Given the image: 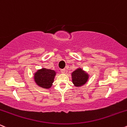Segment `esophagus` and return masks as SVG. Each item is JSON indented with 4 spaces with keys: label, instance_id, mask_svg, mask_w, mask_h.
<instances>
[{
    "label": "esophagus",
    "instance_id": "1",
    "mask_svg": "<svg viewBox=\"0 0 127 127\" xmlns=\"http://www.w3.org/2000/svg\"><path fill=\"white\" fill-rule=\"evenodd\" d=\"M61 72L63 73V74H64V73L65 72V69H62L61 70Z\"/></svg>",
    "mask_w": 127,
    "mask_h": 127
}]
</instances>
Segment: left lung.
I'll list each match as a JSON object with an SVG mask.
<instances>
[{
    "label": "left lung",
    "mask_w": 127,
    "mask_h": 127,
    "mask_svg": "<svg viewBox=\"0 0 127 127\" xmlns=\"http://www.w3.org/2000/svg\"><path fill=\"white\" fill-rule=\"evenodd\" d=\"M89 79V75L81 68H78L72 73V80L75 86L79 87L85 84Z\"/></svg>",
    "instance_id": "8db88e82"
}]
</instances>
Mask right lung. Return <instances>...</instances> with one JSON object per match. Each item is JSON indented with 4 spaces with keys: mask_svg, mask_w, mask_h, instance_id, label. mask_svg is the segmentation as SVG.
I'll return each instance as SVG.
<instances>
[{
    "mask_svg": "<svg viewBox=\"0 0 127 127\" xmlns=\"http://www.w3.org/2000/svg\"><path fill=\"white\" fill-rule=\"evenodd\" d=\"M56 72L53 70L42 68L34 74L35 83L43 89H50L54 81Z\"/></svg>",
    "mask_w": 127,
    "mask_h": 127,
    "instance_id": "obj_1",
    "label": "right lung"
}]
</instances>
